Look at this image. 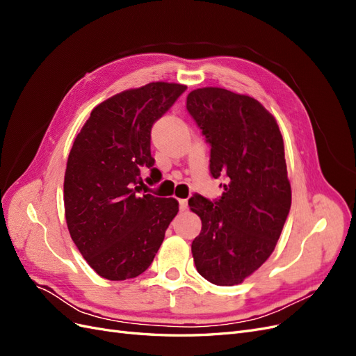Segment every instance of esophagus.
Wrapping results in <instances>:
<instances>
[{
	"instance_id": "1",
	"label": "esophagus",
	"mask_w": 356,
	"mask_h": 356,
	"mask_svg": "<svg viewBox=\"0 0 356 356\" xmlns=\"http://www.w3.org/2000/svg\"><path fill=\"white\" fill-rule=\"evenodd\" d=\"M187 208H188L187 199H181V200H179V209H181V211H186Z\"/></svg>"
}]
</instances>
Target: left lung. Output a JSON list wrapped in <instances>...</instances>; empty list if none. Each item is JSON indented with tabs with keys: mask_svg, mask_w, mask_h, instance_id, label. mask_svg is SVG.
Returning a JSON list of instances; mask_svg holds the SVG:
<instances>
[{
	"mask_svg": "<svg viewBox=\"0 0 356 356\" xmlns=\"http://www.w3.org/2000/svg\"><path fill=\"white\" fill-rule=\"evenodd\" d=\"M187 110L211 145V175L225 181L218 200H188L202 220L193 258L207 281L238 285L272 255L289 213L284 139L251 96L202 88L188 93Z\"/></svg>",
	"mask_w": 356,
	"mask_h": 356,
	"instance_id": "obj_1",
	"label": "left lung"
}]
</instances>
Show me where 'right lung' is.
<instances>
[{"mask_svg":"<svg viewBox=\"0 0 356 356\" xmlns=\"http://www.w3.org/2000/svg\"><path fill=\"white\" fill-rule=\"evenodd\" d=\"M187 86L156 81L95 106L75 138L63 181L67 225L99 276L124 281L153 263L178 213L174 197L143 195L141 168L154 178L152 127Z\"/></svg>","mask_w":356,"mask_h":356,"instance_id":"right-lung-1","label":"right lung"}]
</instances>
